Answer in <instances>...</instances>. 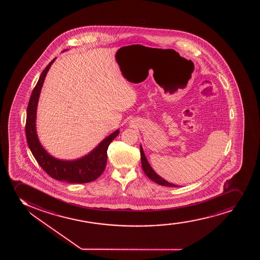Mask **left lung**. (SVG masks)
I'll use <instances>...</instances> for the list:
<instances>
[{
  "label": "left lung",
  "instance_id": "8db88e82",
  "mask_svg": "<svg viewBox=\"0 0 260 260\" xmlns=\"http://www.w3.org/2000/svg\"><path fill=\"white\" fill-rule=\"evenodd\" d=\"M141 165H142L144 173H146V176L148 177L150 179H152V181H154V182L157 183L158 185L169 186V187H177L178 186V185H174V184L167 182V180L162 179L161 177L158 176V174L154 171L152 170V167H150L149 163L147 161L146 156H145L142 146H141Z\"/></svg>",
  "mask_w": 260,
  "mask_h": 260
}]
</instances>
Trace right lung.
Wrapping results in <instances>:
<instances>
[{
    "mask_svg": "<svg viewBox=\"0 0 260 260\" xmlns=\"http://www.w3.org/2000/svg\"><path fill=\"white\" fill-rule=\"evenodd\" d=\"M55 59L56 58L51 60L48 66L46 67V69L42 71L39 81L34 88L27 105V119L25 126L27 145L36 161L38 162L42 169L53 179L59 181L77 184L92 182L96 179H98L104 172L108 160V146L118 136L119 131L117 130L113 133L107 139H105L104 141H102V143L100 144L95 149L90 152L89 154L76 160H60L49 155L48 152H46L40 144L36 135V109L46 75Z\"/></svg>",
    "mask_w": 260,
    "mask_h": 260,
    "instance_id": "right-lung-1",
    "label": "right lung"
}]
</instances>
